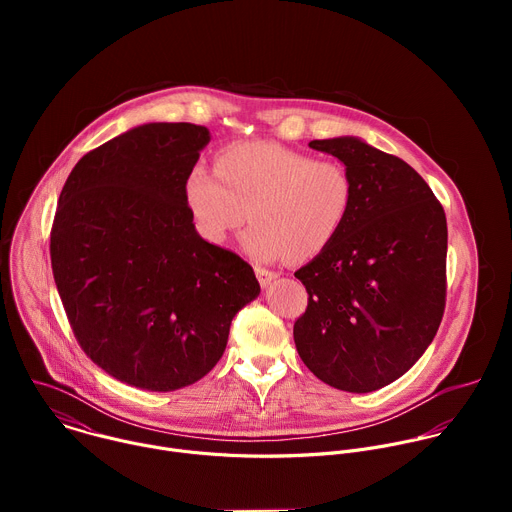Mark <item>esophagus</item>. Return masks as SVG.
<instances>
[{
  "mask_svg": "<svg viewBox=\"0 0 512 512\" xmlns=\"http://www.w3.org/2000/svg\"><path fill=\"white\" fill-rule=\"evenodd\" d=\"M255 275H257V279L263 287H267L271 281H275L279 277L275 271H269V269H263V267H255Z\"/></svg>",
  "mask_w": 512,
  "mask_h": 512,
  "instance_id": "obj_1",
  "label": "esophagus"
}]
</instances>
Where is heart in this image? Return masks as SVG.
<instances>
[{
  "label": "heart",
  "instance_id": "heart-1",
  "mask_svg": "<svg viewBox=\"0 0 512 512\" xmlns=\"http://www.w3.org/2000/svg\"><path fill=\"white\" fill-rule=\"evenodd\" d=\"M200 235L223 243L247 218L243 249L257 261H308L344 229L354 202L348 168L271 141L227 145L216 170L196 164L184 184Z\"/></svg>",
  "mask_w": 512,
  "mask_h": 512
}]
</instances>
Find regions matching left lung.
<instances>
[{"mask_svg": "<svg viewBox=\"0 0 512 512\" xmlns=\"http://www.w3.org/2000/svg\"><path fill=\"white\" fill-rule=\"evenodd\" d=\"M310 148L348 168L354 202L336 241L296 271L310 300L294 340L320 381L371 393L403 377L440 328L446 212L409 164L360 137L314 139Z\"/></svg>", "mask_w": 512, "mask_h": 512, "instance_id": "obj_1", "label": "left lung"}]
</instances>
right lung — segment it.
<instances>
[{
	"label": "right lung",
	"instance_id": "right-lung-1",
	"mask_svg": "<svg viewBox=\"0 0 512 512\" xmlns=\"http://www.w3.org/2000/svg\"><path fill=\"white\" fill-rule=\"evenodd\" d=\"M208 141L194 123L137 125L83 156L58 198L50 257L72 332L137 389L200 381L261 291L247 261L192 223L184 184Z\"/></svg>",
	"mask_w": 512,
	"mask_h": 512
}]
</instances>
